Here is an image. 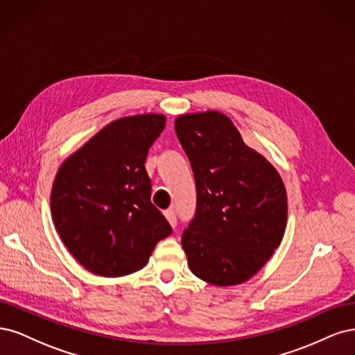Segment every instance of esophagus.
I'll list each match as a JSON object with an SVG mask.
<instances>
[{"label":"esophagus","instance_id":"esophagus-1","mask_svg":"<svg viewBox=\"0 0 355 355\" xmlns=\"http://www.w3.org/2000/svg\"><path fill=\"white\" fill-rule=\"evenodd\" d=\"M165 216H166V220L169 221V224L173 225V227H177V214H175V211L174 209H168V211H165Z\"/></svg>","mask_w":355,"mask_h":355}]
</instances>
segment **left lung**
Returning <instances> with one entry per match:
<instances>
[{
    "label": "left lung",
    "instance_id": "1",
    "mask_svg": "<svg viewBox=\"0 0 355 355\" xmlns=\"http://www.w3.org/2000/svg\"><path fill=\"white\" fill-rule=\"evenodd\" d=\"M175 132L196 181V211L181 237L189 267L216 286L246 282L283 239V181L220 112L182 115Z\"/></svg>",
    "mask_w": 355,
    "mask_h": 355
}]
</instances>
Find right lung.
<instances>
[{
  "label": "right lung",
  "instance_id": "add662e5",
  "mask_svg": "<svg viewBox=\"0 0 355 355\" xmlns=\"http://www.w3.org/2000/svg\"><path fill=\"white\" fill-rule=\"evenodd\" d=\"M165 127L164 115L113 121L67 157L51 191L54 225L64 246L103 277L143 268L159 240L173 233L150 200L144 162Z\"/></svg>",
  "mask_w": 355,
  "mask_h": 355
}]
</instances>
